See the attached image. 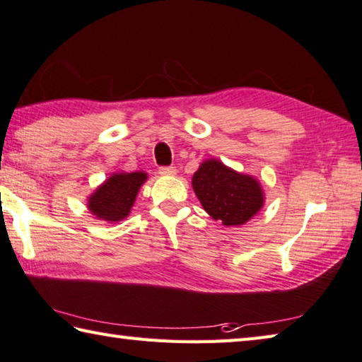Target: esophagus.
<instances>
[{
	"instance_id": "obj_1",
	"label": "esophagus",
	"mask_w": 362,
	"mask_h": 362,
	"mask_svg": "<svg viewBox=\"0 0 362 362\" xmlns=\"http://www.w3.org/2000/svg\"><path fill=\"white\" fill-rule=\"evenodd\" d=\"M159 173L162 176H175L176 175V168L175 167H160Z\"/></svg>"
}]
</instances>
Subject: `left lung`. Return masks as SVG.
<instances>
[{"label": "left lung", "mask_w": 362, "mask_h": 362, "mask_svg": "<svg viewBox=\"0 0 362 362\" xmlns=\"http://www.w3.org/2000/svg\"><path fill=\"white\" fill-rule=\"evenodd\" d=\"M192 187L203 209L225 227L249 222L264 204L260 181L240 173L219 159H206L194 173Z\"/></svg>", "instance_id": "obj_1"}]
</instances>
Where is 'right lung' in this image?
<instances>
[{
  "label": "right lung",
  "instance_id": "1",
  "mask_svg": "<svg viewBox=\"0 0 362 362\" xmlns=\"http://www.w3.org/2000/svg\"><path fill=\"white\" fill-rule=\"evenodd\" d=\"M146 180L148 175L145 172L113 173L88 197L86 206L100 221L115 223L126 219Z\"/></svg>",
  "mask_w": 362,
  "mask_h": 362
}]
</instances>
